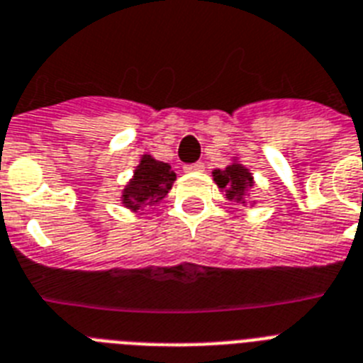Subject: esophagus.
<instances>
[{"instance_id":"1","label":"esophagus","mask_w":363,"mask_h":363,"mask_svg":"<svg viewBox=\"0 0 363 363\" xmlns=\"http://www.w3.org/2000/svg\"><path fill=\"white\" fill-rule=\"evenodd\" d=\"M203 169H205V166H203V162L188 164V166H184V172H203Z\"/></svg>"}]
</instances>
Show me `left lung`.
Instances as JSON below:
<instances>
[{
  "label": "left lung",
  "mask_w": 363,
  "mask_h": 363,
  "mask_svg": "<svg viewBox=\"0 0 363 363\" xmlns=\"http://www.w3.org/2000/svg\"><path fill=\"white\" fill-rule=\"evenodd\" d=\"M212 177L228 201H234L240 205L247 203V194L255 186V179H252V173L247 167L238 162V157H234L233 162L228 164L225 169H214Z\"/></svg>",
  "instance_id": "1"
}]
</instances>
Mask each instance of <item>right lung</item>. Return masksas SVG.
I'll return each instance as SVG.
<instances>
[{
	"instance_id": "right-lung-1",
	"label": "right lung",
	"mask_w": 363,
	"mask_h": 363,
	"mask_svg": "<svg viewBox=\"0 0 363 363\" xmlns=\"http://www.w3.org/2000/svg\"><path fill=\"white\" fill-rule=\"evenodd\" d=\"M175 179L177 175L169 164L160 162L151 155H142L133 179L121 191V203L133 212L153 208L172 190Z\"/></svg>"
}]
</instances>
